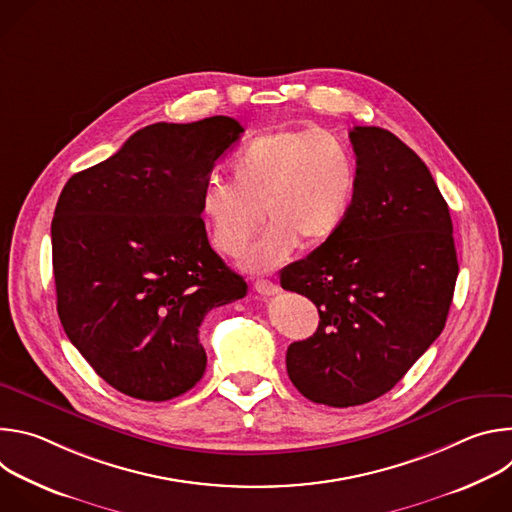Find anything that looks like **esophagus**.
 <instances>
[{"mask_svg":"<svg viewBox=\"0 0 512 512\" xmlns=\"http://www.w3.org/2000/svg\"><path fill=\"white\" fill-rule=\"evenodd\" d=\"M255 289L259 291L261 296H275L277 291H279V285L273 283V281H269V279H257V281H255Z\"/></svg>","mask_w":512,"mask_h":512,"instance_id":"1","label":"esophagus"}]
</instances>
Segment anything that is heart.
Segmentation results:
<instances>
[{
	"instance_id": "heart-1",
	"label": "heart",
	"mask_w": 512,
	"mask_h": 512,
	"mask_svg": "<svg viewBox=\"0 0 512 512\" xmlns=\"http://www.w3.org/2000/svg\"><path fill=\"white\" fill-rule=\"evenodd\" d=\"M356 190V164L336 135L281 127L251 137L231 160V182H208L200 216L212 247L239 257L261 223L271 225L243 267L269 271L302 245L316 249L344 225Z\"/></svg>"
}]
</instances>
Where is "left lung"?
I'll use <instances>...</instances> for the list:
<instances>
[{
    "mask_svg": "<svg viewBox=\"0 0 512 512\" xmlns=\"http://www.w3.org/2000/svg\"><path fill=\"white\" fill-rule=\"evenodd\" d=\"M356 190L340 231L281 271L318 306L314 336L289 344L287 375L314 403L352 407L391 391L442 334L458 257L448 202L387 129L354 127Z\"/></svg>",
    "mask_w": 512,
    "mask_h": 512,
    "instance_id": "8db88e82",
    "label": "left lung"
}]
</instances>
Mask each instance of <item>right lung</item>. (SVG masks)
<instances>
[{"label": "right lung", "mask_w": 512, "mask_h": 512, "mask_svg": "<svg viewBox=\"0 0 512 512\" xmlns=\"http://www.w3.org/2000/svg\"><path fill=\"white\" fill-rule=\"evenodd\" d=\"M245 129L233 117L154 123L72 176L52 218L56 310L68 340L123 395L168 401L204 375V316L247 283L206 237L200 192Z\"/></svg>", "instance_id": "add662e5"}]
</instances>
